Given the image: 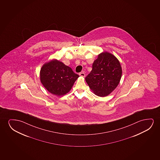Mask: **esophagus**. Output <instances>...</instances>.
I'll return each mask as SVG.
<instances>
[{
  "instance_id": "34e87169",
  "label": "esophagus",
  "mask_w": 160,
  "mask_h": 160,
  "mask_svg": "<svg viewBox=\"0 0 160 160\" xmlns=\"http://www.w3.org/2000/svg\"><path fill=\"white\" fill-rule=\"evenodd\" d=\"M79 75H80L81 77H85V74L83 72H80L79 73Z\"/></svg>"
}]
</instances>
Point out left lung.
<instances>
[{
	"mask_svg": "<svg viewBox=\"0 0 160 160\" xmlns=\"http://www.w3.org/2000/svg\"><path fill=\"white\" fill-rule=\"evenodd\" d=\"M121 75L122 69L118 59L114 55L106 52L98 55L85 80L97 96L104 97L116 88Z\"/></svg>",
	"mask_w": 160,
	"mask_h": 160,
	"instance_id": "1",
	"label": "left lung"
}]
</instances>
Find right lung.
<instances>
[{"label":"right lung","mask_w":160,"mask_h":160,"mask_svg":"<svg viewBox=\"0 0 160 160\" xmlns=\"http://www.w3.org/2000/svg\"><path fill=\"white\" fill-rule=\"evenodd\" d=\"M40 81L46 90L58 96L67 93L79 75L57 60L45 64L40 70Z\"/></svg>","instance_id":"1"}]
</instances>
